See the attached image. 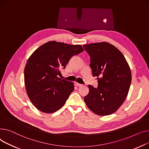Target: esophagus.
Instances as JSON below:
<instances>
[{
    "mask_svg": "<svg viewBox=\"0 0 149 149\" xmlns=\"http://www.w3.org/2000/svg\"><path fill=\"white\" fill-rule=\"evenodd\" d=\"M74 85H75L76 86H81L82 85V84H79V83H77V82H74Z\"/></svg>",
    "mask_w": 149,
    "mask_h": 149,
    "instance_id": "1",
    "label": "esophagus"
}]
</instances>
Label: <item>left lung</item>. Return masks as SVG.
I'll use <instances>...</instances> for the list:
<instances>
[{"label": "left lung", "mask_w": 149, "mask_h": 149, "mask_svg": "<svg viewBox=\"0 0 149 149\" xmlns=\"http://www.w3.org/2000/svg\"><path fill=\"white\" fill-rule=\"evenodd\" d=\"M90 57L93 76L97 77V88L89 85V93L84 97L86 106L99 116L115 112L125 100L132 76L121 52L107 42L83 46Z\"/></svg>", "instance_id": "obj_1"}]
</instances>
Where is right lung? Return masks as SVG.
<instances>
[{
    "label": "right lung",
    "instance_id": "right-lung-1",
    "mask_svg": "<svg viewBox=\"0 0 149 149\" xmlns=\"http://www.w3.org/2000/svg\"><path fill=\"white\" fill-rule=\"evenodd\" d=\"M84 50L81 45L52 41L29 57L24 68V84L29 98L38 109L53 113L65 104L74 85L58 76L72 56Z\"/></svg>",
    "mask_w": 149,
    "mask_h": 149
}]
</instances>
